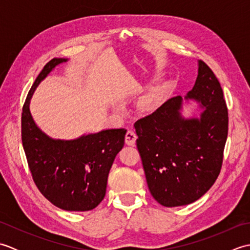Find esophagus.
<instances>
[{
  "instance_id": "1",
  "label": "esophagus",
  "mask_w": 250,
  "mask_h": 250,
  "mask_svg": "<svg viewBox=\"0 0 250 250\" xmlns=\"http://www.w3.org/2000/svg\"><path fill=\"white\" fill-rule=\"evenodd\" d=\"M136 139H137V136L135 134V132L132 130H128V132L125 133V144L134 145Z\"/></svg>"
}]
</instances>
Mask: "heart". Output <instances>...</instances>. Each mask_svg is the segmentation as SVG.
Segmentation results:
<instances>
[{"instance_id": "heart-1", "label": "heart", "mask_w": 250, "mask_h": 250, "mask_svg": "<svg viewBox=\"0 0 250 250\" xmlns=\"http://www.w3.org/2000/svg\"><path fill=\"white\" fill-rule=\"evenodd\" d=\"M162 94V88L161 87H155L152 88L150 91H148L144 97L142 98V104L145 106V107H152L155 106L159 100L161 98Z\"/></svg>"}]
</instances>
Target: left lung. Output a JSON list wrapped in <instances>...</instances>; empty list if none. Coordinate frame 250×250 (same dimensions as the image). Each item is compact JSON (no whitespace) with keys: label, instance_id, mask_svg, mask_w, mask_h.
<instances>
[{"label":"left lung","instance_id":"left-lung-1","mask_svg":"<svg viewBox=\"0 0 250 250\" xmlns=\"http://www.w3.org/2000/svg\"><path fill=\"white\" fill-rule=\"evenodd\" d=\"M184 99L199 103L200 119L183 118ZM228 122L220 83L202 60L194 86L184 99H169L135 122L136 146L148 188L158 203L188 205L210 189L221 169Z\"/></svg>","mask_w":250,"mask_h":250}]
</instances>
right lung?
Segmentation results:
<instances>
[{
	"label": "right lung",
	"mask_w": 250,
	"mask_h": 250,
	"mask_svg": "<svg viewBox=\"0 0 250 250\" xmlns=\"http://www.w3.org/2000/svg\"><path fill=\"white\" fill-rule=\"evenodd\" d=\"M66 61L54 58L36 77L22 107L21 139L41 193L61 209L86 211L104 199L109 169L125 145L126 130L108 129L64 141L51 139L36 125L30 113L32 95L57 65Z\"/></svg>",
	"instance_id": "right-lung-1"
}]
</instances>
